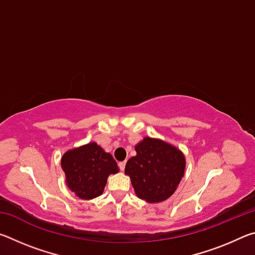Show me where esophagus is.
<instances>
[{"instance_id": "1", "label": "esophagus", "mask_w": 255, "mask_h": 255, "mask_svg": "<svg viewBox=\"0 0 255 255\" xmlns=\"http://www.w3.org/2000/svg\"><path fill=\"white\" fill-rule=\"evenodd\" d=\"M125 165H126V161L119 162V167H120V170H122V171L125 170Z\"/></svg>"}]
</instances>
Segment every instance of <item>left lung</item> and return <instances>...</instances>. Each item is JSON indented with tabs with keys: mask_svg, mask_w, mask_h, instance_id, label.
<instances>
[{
	"mask_svg": "<svg viewBox=\"0 0 255 255\" xmlns=\"http://www.w3.org/2000/svg\"><path fill=\"white\" fill-rule=\"evenodd\" d=\"M136 156L128 159L129 175L136 195L149 204L162 202L173 195L184 175L185 157L173 145L145 137L135 146Z\"/></svg>",
	"mask_w": 255,
	"mask_h": 255,
	"instance_id": "1",
	"label": "left lung"
}]
</instances>
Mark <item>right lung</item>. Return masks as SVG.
Listing matches in <instances>:
<instances>
[{"label":"right lung","instance_id":"right-lung-1","mask_svg":"<svg viewBox=\"0 0 255 255\" xmlns=\"http://www.w3.org/2000/svg\"><path fill=\"white\" fill-rule=\"evenodd\" d=\"M60 163L66 185L75 196L84 200L101 196L108 176L119 172L112 155L94 141L67 150Z\"/></svg>","mask_w":255,"mask_h":255}]
</instances>
